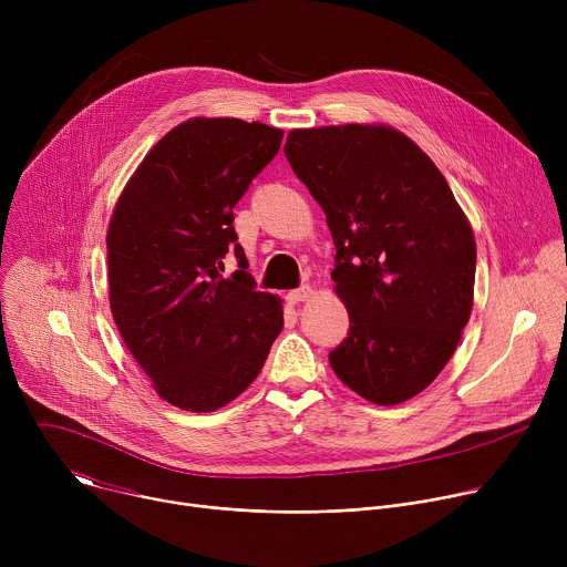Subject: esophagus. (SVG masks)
<instances>
[{
	"label": "esophagus",
	"instance_id": "esophagus-1",
	"mask_svg": "<svg viewBox=\"0 0 567 567\" xmlns=\"http://www.w3.org/2000/svg\"><path fill=\"white\" fill-rule=\"evenodd\" d=\"M311 296H313V289H311L309 285H302V287H298V289L289 291V293H287V300H289L291 305H298V302H305V300H309Z\"/></svg>",
	"mask_w": 567,
	"mask_h": 567
}]
</instances>
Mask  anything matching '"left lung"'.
<instances>
[{"instance_id":"left-lung-1","label":"left lung","mask_w":567,"mask_h":567,"mask_svg":"<svg viewBox=\"0 0 567 567\" xmlns=\"http://www.w3.org/2000/svg\"><path fill=\"white\" fill-rule=\"evenodd\" d=\"M285 154L328 217L332 280L350 313L337 377L394 406L453 357L473 307L475 239L444 175L388 125L291 130Z\"/></svg>"}]
</instances>
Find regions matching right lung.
I'll return each instance as SVG.
<instances>
[{
    "mask_svg": "<svg viewBox=\"0 0 567 567\" xmlns=\"http://www.w3.org/2000/svg\"><path fill=\"white\" fill-rule=\"evenodd\" d=\"M282 130L190 118L161 138L123 188L107 230L116 328L161 399L210 413L260 374L282 300L256 291L233 208L278 154ZM233 250L240 269L220 276Z\"/></svg>",
    "mask_w": 567,
    "mask_h": 567,
    "instance_id": "right-lung-1",
    "label": "right lung"
}]
</instances>
